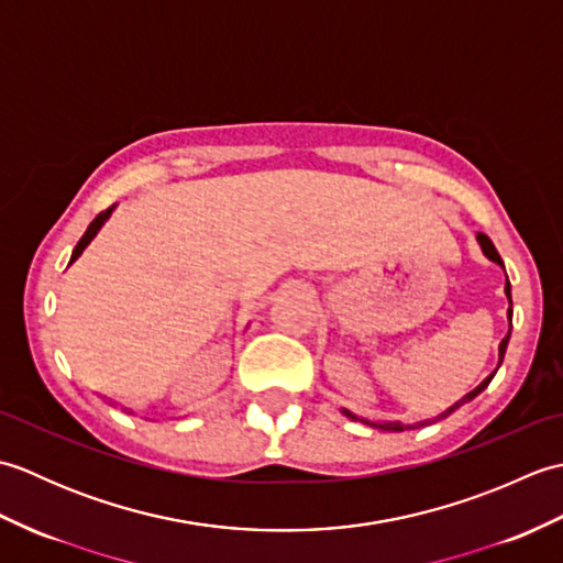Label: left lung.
<instances>
[{"mask_svg":"<svg viewBox=\"0 0 563 563\" xmlns=\"http://www.w3.org/2000/svg\"><path fill=\"white\" fill-rule=\"evenodd\" d=\"M476 242H479V246H482V251H484V256L488 258V261H494V263H498L500 268H504V258L498 256V251H496V246H494V242L492 239H488L486 234H476ZM506 297H508V302H510V307H508V321H510V329H512V300H510V283H508V275H506ZM508 341H510V331L506 333V339L500 341V345H498V365H496V369L492 375H488L479 387H474L470 394H464V397L460 399V401H454L450 409H445L442 413H438V416H433V418H426V421H418V423H401V421H369V418H365V416H355L353 411H349V409H341V413L345 416V418H351V421H357V423H365V426H369V428H377V430H389V433H401V430H411V428H421V426H430V423H435V421H440V418H448L450 413H454L460 409L462 404H466V401H472L474 397H479V394L488 387V382L494 379V375L498 373V367H500V363H504V355H506V349H508Z\"/></svg>","mask_w":563,"mask_h":563,"instance_id":"1","label":"left lung"}]
</instances>
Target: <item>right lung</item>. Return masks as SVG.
<instances>
[{"mask_svg":"<svg viewBox=\"0 0 563 563\" xmlns=\"http://www.w3.org/2000/svg\"><path fill=\"white\" fill-rule=\"evenodd\" d=\"M113 210H115V206H111L109 210H103L101 214H97V220H93L89 227H87V232H84V236L79 239V242H77V246H75V251H71V258H69V263H75L79 256H81V251L84 249H87L91 242H93V236H97L99 232H101V227L106 224V220H109L111 218V214H113ZM106 399V397H103ZM109 404H113V406H118L115 401H111L109 399ZM125 413H133V411H128V409H123Z\"/></svg>","mask_w":563,"mask_h":563,"instance_id":"add662e5","label":"right lung"}]
</instances>
